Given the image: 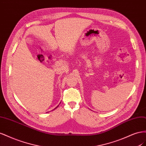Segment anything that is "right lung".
<instances>
[{"instance_id": "1", "label": "right lung", "mask_w": 146, "mask_h": 146, "mask_svg": "<svg viewBox=\"0 0 146 146\" xmlns=\"http://www.w3.org/2000/svg\"><path fill=\"white\" fill-rule=\"evenodd\" d=\"M58 107V106H57V107H56L55 108H57V107Z\"/></svg>"}]
</instances>
